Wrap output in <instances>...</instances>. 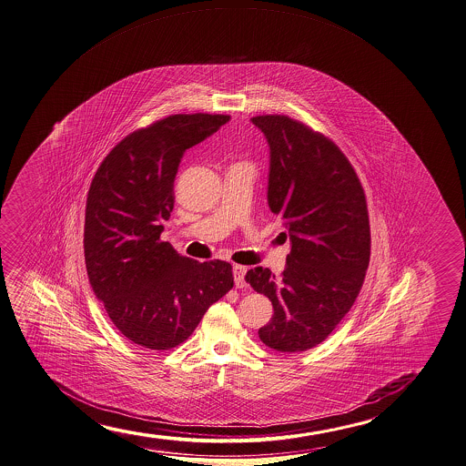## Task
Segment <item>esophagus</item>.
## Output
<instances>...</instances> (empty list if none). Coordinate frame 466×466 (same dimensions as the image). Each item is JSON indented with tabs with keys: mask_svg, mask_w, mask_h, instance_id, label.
Listing matches in <instances>:
<instances>
[{
	"mask_svg": "<svg viewBox=\"0 0 466 466\" xmlns=\"http://www.w3.org/2000/svg\"><path fill=\"white\" fill-rule=\"evenodd\" d=\"M245 276L246 268L245 266H233V278H235V284L237 288H245Z\"/></svg>",
	"mask_w": 466,
	"mask_h": 466,
	"instance_id": "obj_1",
	"label": "esophagus"
}]
</instances>
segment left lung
<instances>
[{
  "label": "left lung",
  "mask_w": 466,
  "mask_h": 466,
  "mask_svg": "<svg viewBox=\"0 0 466 466\" xmlns=\"http://www.w3.org/2000/svg\"><path fill=\"white\" fill-rule=\"evenodd\" d=\"M269 144L268 203L290 238L288 268L246 282L269 297L274 315L258 331L266 347L299 353L320 345L363 286L371 233L363 187L339 146L286 115L251 118Z\"/></svg>",
  "instance_id": "8db88e82"
}]
</instances>
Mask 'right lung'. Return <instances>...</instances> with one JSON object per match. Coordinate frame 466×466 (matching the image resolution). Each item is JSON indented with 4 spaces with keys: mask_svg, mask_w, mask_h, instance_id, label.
<instances>
[{
    "mask_svg": "<svg viewBox=\"0 0 466 466\" xmlns=\"http://www.w3.org/2000/svg\"><path fill=\"white\" fill-rule=\"evenodd\" d=\"M228 115H172L121 139L86 195L84 251L95 296L127 339L149 350L184 343L210 305L233 288L231 264L198 263L162 241L174 180L188 147Z\"/></svg>",
    "mask_w": 466,
    "mask_h": 466,
    "instance_id": "obj_1",
    "label": "right lung"
}]
</instances>
